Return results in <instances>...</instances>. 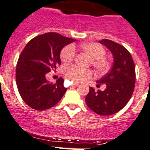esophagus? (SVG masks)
<instances>
[{
    "instance_id": "obj_1",
    "label": "esophagus",
    "mask_w": 150,
    "mask_h": 150,
    "mask_svg": "<svg viewBox=\"0 0 150 150\" xmlns=\"http://www.w3.org/2000/svg\"><path fill=\"white\" fill-rule=\"evenodd\" d=\"M77 85H79V83H74V84H72L71 86H77Z\"/></svg>"
}]
</instances>
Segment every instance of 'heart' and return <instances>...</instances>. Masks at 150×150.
<instances>
[{
	"label": "heart",
	"instance_id": "obj_1",
	"mask_svg": "<svg viewBox=\"0 0 150 150\" xmlns=\"http://www.w3.org/2000/svg\"><path fill=\"white\" fill-rule=\"evenodd\" d=\"M80 49L87 54L92 58V64L97 71L103 73L110 67V61L106 58L105 50L100 45L95 42H86L79 45ZM61 59L63 62L69 63L76 56L75 47L73 45H69L62 49L61 52ZM64 74L66 79L72 82H80L92 76V72L89 69H83L74 65L65 67Z\"/></svg>",
	"mask_w": 150,
	"mask_h": 150
}]
</instances>
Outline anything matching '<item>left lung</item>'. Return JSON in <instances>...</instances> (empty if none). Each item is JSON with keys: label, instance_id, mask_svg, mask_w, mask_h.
Listing matches in <instances>:
<instances>
[{"label": "left lung", "instance_id": "1", "mask_svg": "<svg viewBox=\"0 0 150 150\" xmlns=\"http://www.w3.org/2000/svg\"><path fill=\"white\" fill-rule=\"evenodd\" d=\"M99 42L112 54L113 64L108 73L97 81V86L105 84L106 89L95 91L89 87L85 101L96 113L110 115L123 109L132 98L136 81L135 66L132 55L123 46L107 39Z\"/></svg>", "mask_w": 150, "mask_h": 150}]
</instances>
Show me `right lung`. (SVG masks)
<instances>
[{
	"instance_id": "add662e5",
	"label": "right lung",
	"mask_w": 150,
	"mask_h": 150,
	"mask_svg": "<svg viewBox=\"0 0 150 150\" xmlns=\"http://www.w3.org/2000/svg\"><path fill=\"white\" fill-rule=\"evenodd\" d=\"M76 41L55 32H48L31 40L18 58L16 81L18 92L26 104L37 110L53 107L67 89L64 79L50 83L46 75L61 65L60 54L67 45Z\"/></svg>"
}]
</instances>
